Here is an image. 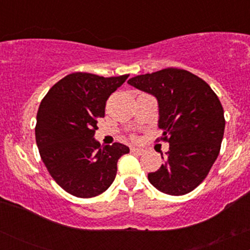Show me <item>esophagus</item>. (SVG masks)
Returning <instances> with one entry per match:
<instances>
[{
	"label": "esophagus",
	"mask_w": 250,
	"mask_h": 250,
	"mask_svg": "<svg viewBox=\"0 0 250 250\" xmlns=\"http://www.w3.org/2000/svg\"><path fill=\"white\" fill-rule=\"evenodd\" d=\"M130 151L133 154H136V155H142L143 153H145V149H142V148H137V147H131L130 148Z\"/></svg>",
	"instance_id": "34e87169"
}]
</instances>
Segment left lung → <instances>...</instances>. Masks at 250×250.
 <instances>
[{
    "mask_svg": "<svg viewBox=\"0 0 250 250\" xmlns=\"http://www.w3.org/2000/svg\"><path fill=\"white\" fill-rule=\"evenodd\" d=\"M128 83L156 97L161 140L169 143L165 163L148 174L149 182L168 195L190 193L219 156L226 125L219 97L207 82L177 68L131 77Z\"/></svg>",
    "mask_w": 250,
    "mask_h": 250,
    "instance_id": "obj_1",
    "label": "left lung"
}]
</instances>
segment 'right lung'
Returning <instances> with one entry per match:
<instances>
[{"mask_svg":"<svg viewBox=\"0 0 250 250\" xmlns=\"http://www.w3.org/2000/svg\"><path fill=\"white\" fill-rule=\"evenodd\" d=\"M128 76L69 74L41 101L35 127L40 155L57 185L74 196L88 199L107 190L117 161L129 153L122 143L101 146L94 139L108 97Z\"/></svg>","mask_w":250,"mask_h":250,"instance_id":"obj_1","label":"right lung"}]
</instances>
